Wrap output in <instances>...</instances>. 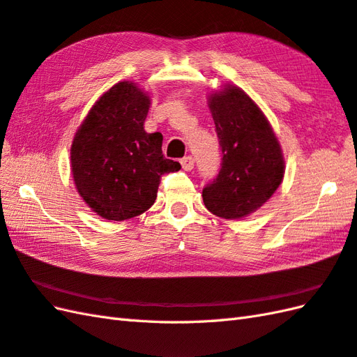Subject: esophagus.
Listing matches in <instances>:
<instances>
[{
  "label": "esophagus",
  "mask_w": 357,
  "mask_h": 357,
  "mask_svg": "<svg viewBox=\"0 0 357 357\" xmlns=\"http://www.w3.org/2000/svg\"><path fill=\"white\" fill-rule=\"evenodd\" d=\"M181 165H182V169L190 172V170H193V167H195V160L192 158V156H185V158L181 160Z\"/></svg>",
  "instance_id": "34e87169"
}]
</instances>
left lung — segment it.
Here are the masks:
<instances>
[{
    "mask_svg": "<svg viewBox=\"0 0 357 357\" xmlns=\"http://www.w3.org/2000/svg\"><path fill=\"white\" fill-rule=\"evenodd\" d=\"M222 147V169L202 192L206 210L237 220L260 210L284 178V156L266 115L233 84L206 97Z\"/></svg>",
    "mask_w": 357,
    "mask_h": 357,
    "instance_id": "left-lung-1",
    "label": "left lung"
}]
</instances>
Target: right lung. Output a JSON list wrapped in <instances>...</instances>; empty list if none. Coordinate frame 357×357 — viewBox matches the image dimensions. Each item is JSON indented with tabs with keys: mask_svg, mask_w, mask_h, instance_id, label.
Segmentation results:
<instances>
[{
	"mask_svg": "<svg viewBox=\"0 0 357 357\" xmlns=\"http://www.w3.org/2000/svg\"><path fill=\"white\" fill-rule=\"evenodd\" d=\"M151 96L121 80L97 98L71 143V175L77 193L97 216L128 220L153 205L164 173L181 164L165 160L162 135L147 134Z\"/></svg>",
	"mask_w": 357,
	"mask_h": 357,
	"instance_id": "right-lung-1",
	"label": "right lung"
}]
</instances>
